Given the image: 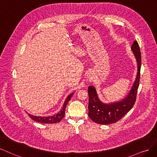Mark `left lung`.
<instances>
[{
    "label": "left lung",
    "mask_w": 157,
    "mask_h": 157,
    "mask_svg": "<svg viewBox=\"0 0 157 157\" xmlns=\"http://www.w3.org/2000/svg\"><path fill=\"white\" fill-rule=\"evenodd\" d=\"M132 51L137 63L138 72L134 82L126 97L119 101L104 103L100 100L97 90L94 86H89V117L94 123L100 124L115 123L127 113L132 108L136 102V94L140 83L141 68V53L139 45L134 41Z\"/></svg>",
    "instance_id": "left-lung-1"
}]
</instances>
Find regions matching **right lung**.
<instances>
[{"instance_id":"right-lung-1","label":"right lung","mask_w":157,"mask_h":157,"mask_svg":"<svg viewBox=\"0 0 157 157\" xmlns=\"http://www.w3.org/2000/svg\"><path fill=\"white\" fill-rule=\"evenodd\" d=\"M74 93H72L70 94H69L68 97L66 98L64 104L63 105L62 109H60V112H59L57 114H55L52 116H48V117H42V116H36V115H33L31 114H29L30 116L33 120L36 121V122H39L41 123H45V124H53V123H57L60 122L62 119L64 117V112H65V109L67 107V105L69 100L71 99L72 95Z\"/></svg>"}]
</instances>
